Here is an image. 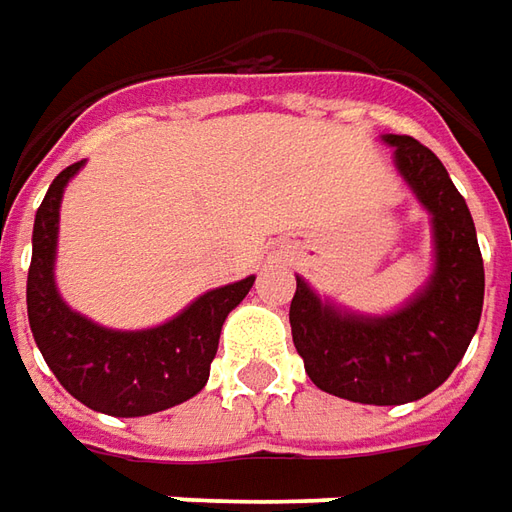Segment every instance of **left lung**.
<instances>
[{
    "label": "left lung",
    "instance_id": "obj_1",
    "mask_svg": "<svg viewBox=\"0 0 512 512\" xmlns=\"http://www.w3.org/2000/svg\"><path fill=\"white\" fill-rule=\"evenodd\" d=\"M392 162L431 218V274L398 311L358 314L322 300L297 277L291 336L322 392L353 403L398 406L426 398L460 364L485 300L474 218L443 162L406 134H384Z\"/></svg>",
    "mask_w": 512,
    "mask_h": 512
}]
</instances>
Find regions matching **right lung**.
Masks as SVG:
<instances>
[{
    "mask_svg": "<svg viewBox=\"0 0 512 512\" xmlns=\"http://www.w3.org/2000/svg\"><path fill=\"white\" fill-rule=\"evenodd\" d=\"M75 162L52 179L33 224L27 271V319L41 356L61 387L83 406L111 417H142L198 395L218 353L224 319L255 285V274L212 288L168 322L142 330H114L72 311L55 285L58 218Z\"/></svg>",
    "mask_w": 512,
    "mask_h": 512,
    "instance_id": "1",
    "label": "right lung"
}]
</instances>
